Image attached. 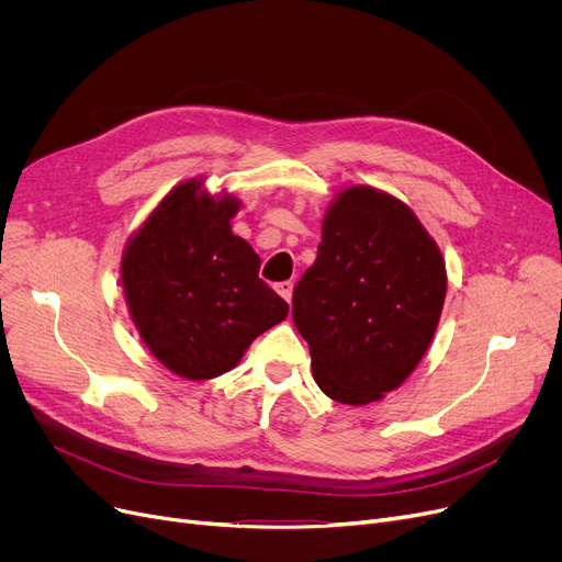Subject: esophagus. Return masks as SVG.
I'll list each match as a JSON object with an SVG mask.
<instances>
[{
    "label": "esophagus",
    "mask_w": 562,
    "mask_h": 562,
    "mask_svg": "<svg viewBox=\"0 0 562 562\" xmlns=\"http://www.w3.org/2000/svg\"><path fill=\"white\" fill-rule=\"evenodd\" d=\"M276 291L280 293V296H282L286 303H291V296H293V284H291V282H280V284L276 286Z\"/></svg>",
    "instance_id": "esophagus-1"
}]
</instances>
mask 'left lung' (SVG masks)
Masks as SVG:
<instances>
[{"instance_id":"1","label":"left lung","mask_w":562,"mask_h":562,"mask_svg":"<svg viewBox=\"0 0 562 562\" xmlns=\"http://www.w3.org/2000/svg\"><path fill=\"white\" fill-rule=\"evenodd\" d=\"M445 299V257L415 212L373 187L339 191L316 261L293 289L321 392L367 405L398 390L426 356Z\"/></svg>"}]
</instances>
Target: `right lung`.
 Masks as SVG:
<instances>
[{
    "label": "right lung",
    "mask_w": 562,
    "mask_h": 562,
    "mask_svg": "<svg viewBox=\"0 0 562 562\" xmlns=\"http://www.w3.org/2000/svg\"><path fill=\"white\" fill-rule=\"evenodd\" d=\"M241 200L212 195L202 177L177 184L130 236L121 282L134 326L175 375L210 380L286 318L289 305L259 280L261 259L232 232Z\"/></svg>",
    "instance_id": "add662e5"
}]
</instances>
